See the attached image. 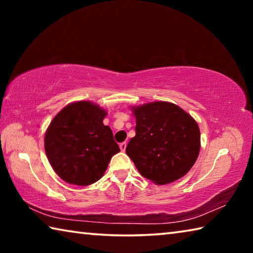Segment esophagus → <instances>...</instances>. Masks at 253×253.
<instances>
[{
    "label": "esophagus",
    "instance_id": "obj_1",
    "mask_svg": "<svg viewBox=\"0 0 253 253\" xmlns=\"http://www.w3.org/2000/svg\"><path fill=\"white\" fill-rule=\"evenodd\" d=\"M126 146H127L126 143H122L121 145H119V147H121V151L122 152H125L126 151Z\"/></svg>",
    "mask_w": 253,
    "mask_h": 253
}]
</instances>
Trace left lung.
Returning <instances> with one entry per match:
<instances>
[{"mask_svg": "<svg viewBox=\"0 0 253 253\" xmlns=\"http://www.w3.org/2000/svg\"><path fill=\"white\" fill-rule=\"evenodd\" d=\"M135 137L126 154L138 172L157 185L183 177L198 160L201 135L198 124L178 106L154 101L132 107Z\"/></svg>", "mask_w": 253, "mask_h": 253, "instance_id": "1", "label": "left lung"}]
</instances>
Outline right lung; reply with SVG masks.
<instances>
[{
  "label": "right lung",
  "mask_w": 253,
  "mask_h": 253,
  "mask_svg": "<svg viewBox=\"0 0 253 253\" xmlns=\"http://www.w3.org/2000/svg\"><path fill=\"white\" fill-rule=\"evenodd\" d=\"M106 110L90 101H77L55 115L45 131L44 149L51 166L63 181L85 186L105 174L121 149L105 126Z\"/></svg>",
  "instance_id": "1"
}]
</instances>
